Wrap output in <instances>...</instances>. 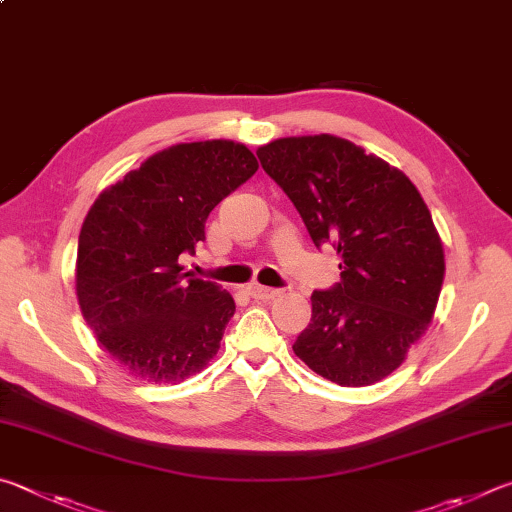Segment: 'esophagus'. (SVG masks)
Instances as JSON below:
<instances>
[{"label": "esophagus", "instance_id": "34e87169", "mask_svg": "<svg viewBox=\"0 0 512 512\" xmlns=\"http://www.w3.org/2000/svg\"><path fill=\"white\" fill-rule=\"evenodd\" d=\"M247 292H249L251 299H258V301H270V299H276L281 294L279 290H274V288H265V285H249Z\"/></svg>", "mask_w": 512, "mask_h": 512}]
</instances>
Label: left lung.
Segmentation results:
<instances>
[{"label": "left lung", "instance_id": "obj_1", "mask_svg": "<svg viewBox=\"0 0 512 512\" xmlns=\"http://www.w3.org/2000/svg\"><path fill=\"white\" fill-rule=\"evenodd\" d=\"M256 155L342 270L333 290L312 292L294 355L339 387L384 380L427 333L445 279L423 195L400 168L335 134L274 139Z\"/></svg>", "mask_w": 512, "mask_h": 512}]
</instances>
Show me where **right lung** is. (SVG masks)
<instances>
[{"label": "right lung", "instance_id": "obj_1", "mask_svg": "<svg viewBox=\"0 0 512 512\" xmlns=\"http://www.w3.org/2000/svg\"><path fill=\"white\" fill-rule=\"evenodd\" d=\"M258 170L245 143H175L107 186L78 236L76 297L87 326L130 375L179 384L220 348L233 297L188 279L179 256L204 240L209 213Z\"/></svg>", "mask_w": 512, "mask_h": 512}]
</instances>
